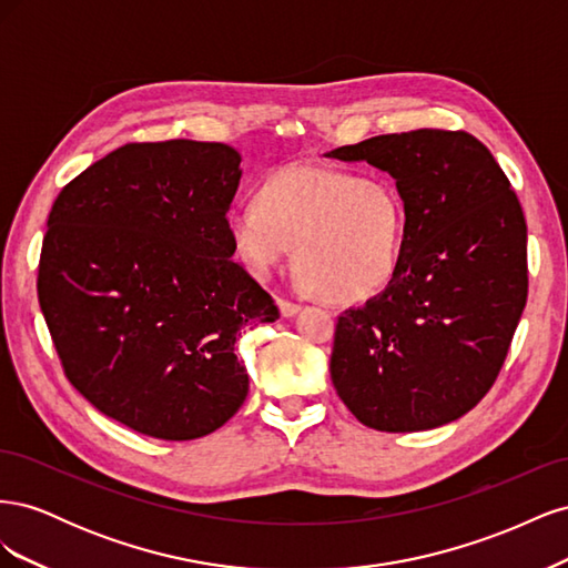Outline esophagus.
Wrapping results in <instances>:
<instances>
[{"instance_id":"34e87169","label":"esophagus","mask_w":568,"mask_h":568,"mask_svg":"<svg viewBox=\"0 0 568 568\" xmlns=\"http://www.w3.org/2000/svg\"><path fill=\"white\" fill-rule=\"evenodd\" d=\"M277 305H280V311H282L284 317H294L301 311V305L294 303V301H288V298H277Z\"/></svg>"}]
</instances>
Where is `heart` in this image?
<instances>
[{"label":"heart","mask_w":568,"mask_h":568,"mask_svg":"<svg viewBox=\"0 0 568 568\" xmlns=\"http://www.w3.org/2000/svg\"><path fill=\"white\" fill-rule=\"evenodd\" d=\"M227 230L257 277H270L298 246L303 284L353 303L379 294L398 267L405 203L386 178L288 165L263 182L257 201L234 205Z\"/></svg>","instance_id":"heart-1"}]
</instances>
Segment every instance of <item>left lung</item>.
Listing matches in <instances>:
<instances>
[{
    "instance_id": "obj_1",
    "label": "left lung",
    "mask_w": 568,
    "mask_h": 568,
    "mask_svg": "<svg viewBox=\"0 0 568 568\" xmlns=\"http://www.w3.org/2000/svg\"><path fill=\"white\" fill-rule=\"evenodd\" d=\"M326 156L384 170L405 203L388 286L336 322L338 398L376 432L455 422L495 384L524 313L521 203L493 153L464 130L379 134Z\"/></svg>"
}]
</instances>
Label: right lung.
Returning <instances> with one entry per match:
<instances>
[{"label":"right lung","instance_id":"add662e5","mask_svg":"<svg viewBox=\"0 0 568 568\" xmlns=\"http://www.w3.org/2000/svg\"><path fill=\"white\" fill-rule=\"evenodd\" d=\"M242 156L220 142L125 144L57 196L38 298L63 372L136 434L194 440L236 415L246 329L280 320L232 261Z\"/></svg>","mask_w":568,"mask_h":568}]
</instances>
